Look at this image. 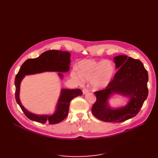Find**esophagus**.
I'll list each match as a JSON object with an SVG mask.
<instances>
[{
  "label": "esophagus",
  "mask_w": 158,
  "mask_h": 158,
  "mask_svg": "<svg viewBox=\"0 0 158 158\" xmlns=\"http://www.w3.org/2000/svg\"><path fill=\"white\" fill-rule=\"evenodd\" d=\"M88 92H89V91H88L87 89H82V93H83V94H84V95H85V94H88Z\"/></svg>",
  "instance_id": "34e87169"
}]
</instances>
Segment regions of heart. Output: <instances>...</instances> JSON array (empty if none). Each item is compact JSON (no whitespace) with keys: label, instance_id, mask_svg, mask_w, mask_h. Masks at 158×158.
<instances>
[{"label":"heart","instance_id":"heart-1","mask_svg":"<svg viewBox=\"0 0 158 158\" xmlns=\"http://www.w3.org/2000/svg\"><path fill=\"white\" fill-rule=\"evenodd\" d=\"M79 70L74 68L72 74L73 77L79 81L84 79L90 81V85L94 90L105 88L112 80L114 66L109 61H97L92 60L81 61Z\"/></svg>","mask_w":158,"mask_h":158}]
</instances>
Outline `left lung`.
Returning a JSON list of instances; mask_svg holds the SVG:
<instances>
[{"mask_svg":"<svg viewBox=\"0 0 158 158\" xmlns=\"http://www.w3.org/2000/svg\"><path fill=\"white\" fill-rule=\"evenodd\" d=\"M118 69L105 89L95 92L97 101L92 108L96 118L106 122H122L131 118L139 111L148 96V73L143 63L126 55L113 58ZM114 94L127 97L123 106L112 108L109 100Z\"/></svg>","mask_w":158,"mask_h":158,"instance_id":"8db88e82","label":"left lung"}]
</instances>
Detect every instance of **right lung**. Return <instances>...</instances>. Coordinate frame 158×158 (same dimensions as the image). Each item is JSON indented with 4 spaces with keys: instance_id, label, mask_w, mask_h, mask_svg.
Instances as JSON below:
<instances>
[{
    "instance_id": "1",
    "label": "right lung",
    "mask_w": 158,
    "mask_h": 158,
    "mask_svg": "<svg viewBox=\"0 0 158 158\" xmlns=\"http://www.w3.org/2000/svg\"><path fill=\"white\" fill-rule=\"evenodd\" d=\"M70 56L69 52L51 50L44 52L35 59L27 60L22 65L15 80V98L23 112L30 120L41 123H60L67 117L70 101L73 98L82 95L80 89H61L54 112L48 114L32 113L25 108L20 101V85L25 76L45 72H58V76L62 80L64 76L61 73L68 72L70 70Z\"/></svg>"
}]
</instances>
